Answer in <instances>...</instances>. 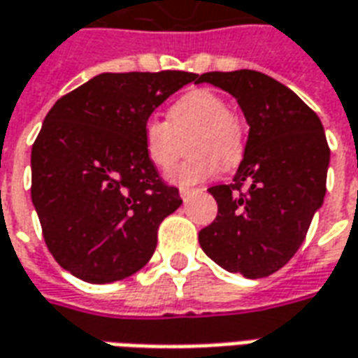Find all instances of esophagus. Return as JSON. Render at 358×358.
Masks as SVG:
<instances>
[{"mask_svg": "<svg viewBox=\"0 0 358 358\" xmlns=\"http://www.w3.org/2000/svg\"><path fill=\"white\" fill-rule=\"evenodd\" d=\"M196 192H199V189H192V187H180V197H182L184 201H187V199L194 196Z\"/></svg>", "mask_w": 358, "mask_h": 358, "instance_id": "esophagus-1", "label": "esophagus"}]
</instances>
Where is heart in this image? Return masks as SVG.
<instances>
[{"mask_svg":"<svg viewBox=\"0 0 358 358\" xmlns=\"http://www.w3.org/2000/svg\"><path fill=\"white\" fill-rule=\"evenodd\" d=\"M187 139L189 155L169 174L180 186H194L213 178L221 166H234L244 153V129L236 114L217 92L194 89L180 96L169 110V122L147 118L141 129L147 159L157 169L169 171L178 159L180 137Z\"/></svg>","mask_w":358,"mask_h":358,"instance_id":"obj_1","label":"heart"}]
</instances>
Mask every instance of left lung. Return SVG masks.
<instances>
[{"label":"left lung","mask_w":358,"mask_h":358,"mask_svg":"<svg viewBox=\"0 0 358 358\" xmlns=\"http://www.w3.org/2000/svg\"><path fill=\"white\" fill-rule=\"evenodd\" d=\"M232 94L248 122V141L232 184L209 187L219 213L199 231L217 266L259 279L301 248L326 196L329 147L316 112L269 75L238 69L199 77Z\"/></svg>","instance_id":"1"}]
</instances>
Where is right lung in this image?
Wrapping results in <instances>:
<instances>
[{"label":"right lung","instance_id":"right-lung-1","mask_svg":"<svg viewBox=\"0 0 358 358\" xmlns=\"http://www.w3.org/2000/svg\"><path fill=\"white\" fill-rule=\"evenodd\" d=\"M199 75L101 73L52 106L32 145L31 196L50 254L87 283L126 279L151 259L182 205L143 147L145 120Z\"/></svg>","mask_w":358,"mask_h":358}]
</instances>
